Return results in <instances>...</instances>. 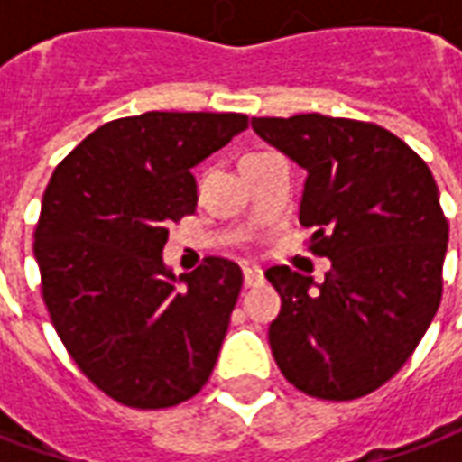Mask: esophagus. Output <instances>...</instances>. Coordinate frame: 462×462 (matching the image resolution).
Wrapping results in <instances>:
<instances>
[{
	"label": "esophagus",
	"instance_id": "34e87169",
	"mask_svg": "<svg viewBox=\"0 0 462 462\" xmlns=\"http://www.w3.org/2000/svg\"><path fill=\"white\" fill-rule=\"evenodd\" d=\"M242 274H245V287H254V284H260L262 277H264L260 267H245Z\"/></svg>",
	"mask_w": 462,
	"mask_h": 462
}]
</instances>
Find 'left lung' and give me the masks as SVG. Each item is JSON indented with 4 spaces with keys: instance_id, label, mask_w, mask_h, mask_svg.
<instances>
[{
    "instance_id": "obj_1",
    "label": "left lung",
    "mask_w": 462,
    "mask_h": 462,
    "mask_svg": "<svg viewBox=\"0 0 462 462\" xmlns=\"http://www.w3.org/2000/svg\"><path fill=\"white\" fill-rule=\"evenodd\" d=\"M252 128L307 171L300 222L310 252L329 257L314 280L287 264L264 277L280 291L270 324L277 366L301 393L354 401L398 374L443 297L448 220L426 161L376 123L300 114Z\"/></svg>"
}]
</instances>
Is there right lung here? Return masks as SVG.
<instances>
[{
	"mask_svg": "<svg viewBox=\"0 0 462 462\" xmlns=\"http://www.w3.org/2000/svg\"><path fill=\"white\" fill-rule=\"evenodd\" d=\"M242 114L151 111L96 128L56 165L34 230L42 297L76 366L123 406L171 408L210 378L242 270L205 257L175 280L168 227L195 212L190 168Z\"/></svg>",
	"mask_w": 462,
	"mask_h": 462,
	"instance_id": "1",
	"label": "right lung"
}]
</instances>
